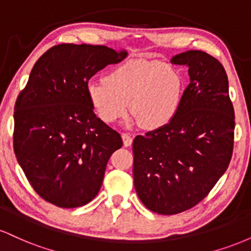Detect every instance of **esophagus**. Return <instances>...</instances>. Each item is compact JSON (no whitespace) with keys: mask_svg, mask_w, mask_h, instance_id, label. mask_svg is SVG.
Returning <instances> with one entry per match:
<instances>
[{"mask_svg":"<svg viewBox=\"0 0 251 251\" xmlns=\"http://www.w3.org/2000/svg\"><path fill=\"white\" fill-rule=\"evenodd\" d=\"M123 137V142H124V145L125 146H131L132 145V135L128 134V133H123L122 134Z\"/></svg>","mask_w":251,"mask_h":251,"instance_id":"1","label":"esophagus"}]
</instances>
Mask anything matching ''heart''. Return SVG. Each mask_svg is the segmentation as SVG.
<instances>
[{
	"mask_svg": "<svg viewBox=\"0 0 251 251\" xmlns=\"http://www.w3.org/2000/svg\"><path fill=\"white\" fill-rule=\"evenodd\" d=\"M87 97L98 117L113 124L129 113L144 128L168 124L177 113L183 97L180 74L160 61L133 60L118 66L91 82Z\"/></svg>",
	"mask_w": 251,
	"mask_h": 251,
	"instance_id": "heart-1",
	"label": "heart"
}]
</instances>
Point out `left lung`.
I'll return each instance as SVG.
<instances>
[{
  "instance_id": "8db88e82",
  "label": "left lung",
  "mask_w": 251,
  "mask_h": 251,
  "mask_svg": "<svg viewBox=\"0 0 251 251\" xmlns=\"http://www.w3.org/2000/svg\"><path fill=\"white\" fill-rule=\"evenodd\" d=\"M189 67L190 83L166 125L133 140L134 188L160 215L194 208L226 171L234 151L235 112L222 63L201 50L171 59Z\"/></svg>"
}]
</instances>
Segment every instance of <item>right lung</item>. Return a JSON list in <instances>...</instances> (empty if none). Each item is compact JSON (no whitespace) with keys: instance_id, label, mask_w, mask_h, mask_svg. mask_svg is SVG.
<instances>
[{"instance_id":"1","label":"right lung","mask_w":251,"mask_h":251,"mask_svg":"<svg viewBox=\"0 0 251 251\" xmlns=\"http://www.w3.org/2000/svg\"><path fill=\"white\" fill-rule=\"evenodd\" d=\"M127 51L61 43L37 60L14 112V152L42 200L59 208L87 204L101 188L120 134L97 118L88 81Z\"/></svg>"}]
</instances>
